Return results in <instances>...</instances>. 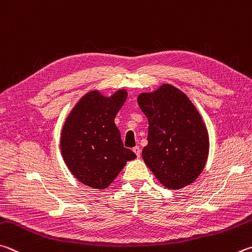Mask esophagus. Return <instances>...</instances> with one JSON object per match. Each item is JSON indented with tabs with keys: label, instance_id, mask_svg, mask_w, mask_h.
Returning a JSON list of instances; mask_svg holds the SVG:
<instances>
[{
	"label": "esophagus",
	"instance_id": "obj_1",
	"mask_svg": "<svg viewBox=\"0 0 252 252\" xmlns=\"http://www.w3.org/2000/svg\"><path fill=\"white\" fill-rule=\"evenodd\" d=\"M132 151H133V152L135 153L136 157L140 158V155H141V149H140V146H134V148L132 149Z\"/></svg>",
	"mask_w": 252,
	"mask_h": 252
}]
</instances>
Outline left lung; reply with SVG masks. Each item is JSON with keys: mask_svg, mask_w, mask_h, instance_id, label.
<instances>
[{"mask_svg": "<svg viewBox=\"0 0 252 252\" xmlns=\"http://www.w3.org/2000/svg\"><path fill=\"white\" fill-rule=\"evenodd\" d=\"M149 120V143L142 158L163 186L189 185L204 170L209 139L203 119L187 95L171 85L138 97Z\"/></svg>", "mask_w": 252, "mask_h": 252, "instance_id": "left-lung-1", "label": "left lung"}]
</instances>
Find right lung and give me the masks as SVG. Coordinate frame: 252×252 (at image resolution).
I'll return each mask as SVG.
<instances>
[{"mask_svg": "<svg viewBox=\"0 0 252 252\" xmlns=\"http://www.w3.org/2000/svg\"><path fill=\"white\" fill-rule=\"evenodd\" d=\"M126 99V91L111 97L90 91L82 97L63 127L61 149L66 165L82 184L103 189L136 155L123 146L114 118Z\"/></svg>", "mask_w": 252, "mask_h": 252, "instance_id": "1", "label": "right lung"}]
</instances>
